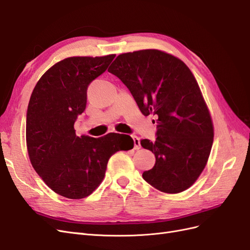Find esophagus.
I'll use <instances>...</instances> for the list:
<instances>
[{"label": "esophagus", "instance_id": "obj_1", "mask_svg": "<svg viewBox=\"0 0 250 250\" xmlns=\"http://www.w3.org/2000/svg\"><path fill=\"white\" fill-rule=\"evenodd\" d=\"M132 140L134 143V149H140L141 148V141L137 137V135H132Z\"/></svg>", "mask_w": 250, "mask_h": 250}]
</instances>
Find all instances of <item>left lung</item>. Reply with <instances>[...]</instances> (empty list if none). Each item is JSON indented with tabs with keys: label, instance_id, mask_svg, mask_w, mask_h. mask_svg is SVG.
Here are the masks:
<instances>
[{
	"label": "left lung",
	"instance_id": "8db88e82",
	"mask_svg": "<svg viewBox=\"0 0 250 250\" xmlns=\"http://www.w3.org/2000/svg\"><path fill=\"white\" fill-rule=\"evenodd\" d=\"M108 72L130 90L144 116L157 117L155 141H141L155 155L154 167L143 178L164 193L187 190L206 167L214 139L209 112L192 72L180 59L158 50L121 54Z\"/></svg>",
	"mask_w": 250,
	"mask_h": 250
}]
</instances>
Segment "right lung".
<instances>
[{"mask_svg":"<svg viewBox=\"0 0 250 250\" xmlns=\"http://www.w3.org/2000/svg\"><path fill=\"white\" fill-rule=\"evenodd\" d=\"M116 55L69 57L44 73L33 89L26 117V141L36 173L55 193L70 199L92 194L104 178L109 157L133 148L127 134L77 137L74 124L86 107L89 83Z\"/></svg>","mask_w":250,"mask_h":250,"instance_id":"obj_1","label":"right lung"}]
</instances>
